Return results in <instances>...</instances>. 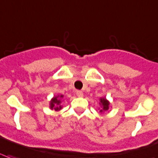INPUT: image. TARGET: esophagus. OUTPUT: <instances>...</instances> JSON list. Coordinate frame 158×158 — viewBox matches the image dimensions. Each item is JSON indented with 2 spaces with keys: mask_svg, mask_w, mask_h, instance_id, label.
<instances>
[{
  "mask_svg": "<svg viewBox=\"0 0 158 158\" xmlns=\"http://www.w3.org/2000/svg\"><path fill=\"white\" fill-rule=\"evenodd\" d=\"M76 95L78 96V97H79V98H81V97H83V96H84V94H83V92H82V91H79V90H78V91H76Z\"/></svg>",
  "mask_w": 158,
  "mask_h": 158,
  "instance_id": "1",
  "label": "esophagus"
}]
</instances>
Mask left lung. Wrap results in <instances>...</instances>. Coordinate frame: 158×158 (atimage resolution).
I'll use <instances>...</instances> for the list:
<instances>
[{
    "instance_id": "8db88e82",
    "label": "left lung",
    "mask_w": 158,
    "mask_h": 158,
    "mask_svg": "<svg viewBox=\"0 0 158 158\" xmlns=\"http://www.w3.org/2000/svg\"><path fill=\"white\" fill-rule=\"evenodd\" d=\"M99 104L101 106L100 112L103 113V112L108 111V108H109V105H110V103H109V101L107 100L106 98H99Z\"/></svg>"
}]
</instances>
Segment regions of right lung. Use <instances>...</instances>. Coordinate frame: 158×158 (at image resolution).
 I'll list each match as a JSON object with an SVG mask.
<instances>
[{
  "mask_svg": "<svg viewBox=\"0 0 158 158\" xmlns=\"http://www.w3.org/2000/svg\"><path fill=\"white\" fill-rule=\"evenodd\" d=\"M63 98L64 95H57V96L53 97L50 102V109L55 110V111H59V110H60L62 108L61 103H62V98Z\"/></svg>",
  "mask_w": 158,
  "mask_h": 158,
  "instance_id": "add662e5",
  "label": "right lung"
}]
</instances>
